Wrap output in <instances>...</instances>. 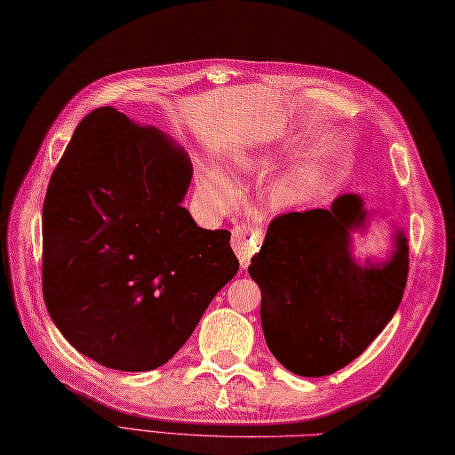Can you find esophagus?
Returning a JSON list of instances; mask_svg holds the SVG:
<instances>
[{
    "label": "esophagus",
    "mask_w": 455,
    "mask_h": 455,
    "mask_svg": "<svg viewBox=\"0 0 455 455\" xmlns=\"http://www.w3.org/2000/svg\"><path fill=\"white\" fill-rule=\"evenodd\" d=\"M259 239H261V229L255 221H245V224L237 226L234 229V235H231V247H234V251L237 253L243 269L247 267L251 255L255 253V245L259 243Z\"/></svg>",
    "instance_id": "obj_1"
}]
</instances>
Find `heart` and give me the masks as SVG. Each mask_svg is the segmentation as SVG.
<instances>
[{"label": "heart", "mask_w": 455, "mask_h": 455, "mask_svg": "<svg viewBox=\"0 0 455 455\" xmlns=\"http://www.w3.org/2000/svg\"><path fill=\"white\" fill-rule=\"evenodd\" d=\"M277 152H259V154H245L239 152L234 158V164L237 170H245V172L253 174H265L277 164ZM321 168L319 166H301L281 176L275 184L271 186V202L283 208V205H291L315 190L316 184L321 182ZM198 190L202 200L210 205L213 212H229L234 210L242 198V186L237 180L224 172V170L205 166L198 180Z\"/></svg>", "instance_id": "obj_1"}]
</instances>
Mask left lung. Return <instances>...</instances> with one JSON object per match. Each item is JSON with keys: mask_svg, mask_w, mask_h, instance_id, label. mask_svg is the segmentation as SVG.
I'll list each match as a JSON object with an SVG mask.
<instances>
[{"mask_svg": "<svg viewBox=\"0 0 455 455\" xmlns=\"http://www.w3.org/2000/svg\"><path fill=\"white\" fill-rule=\"evenodd\" d=\"M358 194L329 210L289 212L271 221L251 257L261 289V327L277 361L299 376H327L353 363L398 311L408 277V239L392 224L384 259L355 257V234L371 220Z\"/></svg>", "mask_w": 455, "mask_h": 455, "instance_id": "left-lung-1", "label": "left lung"}]
</instances>
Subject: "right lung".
Wrapping results in <instances>:
<instances>
[{
	"label": "right lung",
	"mask_w": 455,
	"mask_h": 455,
	"mask_svg": "<svg viewBox=\"0 0 455 455\" xmlns=\"http://www.w3.org/2000/svg\"><path fill=\"white\" fill-rule=\"evenodd\" d=\"M188 152L113 107L83 118L43 204V297L55 327L107 368L168 363L239 261L228 229L182 202Z\"/></svg>",
	"instance_id": "obj_1"
}]
</instances>
